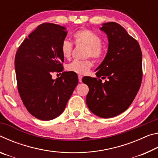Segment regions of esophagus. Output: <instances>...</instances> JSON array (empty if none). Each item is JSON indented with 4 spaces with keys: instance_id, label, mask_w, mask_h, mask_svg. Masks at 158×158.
<instances>
[{
    "instance_id": "1",
    "label": "esophagus",
    "mask_w": 158,
    "mask_h": 158,
    "mask_svg": "<svg viewBox=\"0 0 158 158\" xmlns=\"http://www.w3.org/2000/svg\"><path fill=\"white\" fill-rule=\"evenodd\" d=\"M78 79H79V82H81L82 76L81 75V74H79V75H78Z\"/></svg>"
}]
</instances>
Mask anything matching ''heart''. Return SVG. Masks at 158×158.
I'll use <instances>...</instances> for the list:
<instances>
[{
	"label": "heart",
	"instance_id": "1",
	"mask_svg": "<svg viewBox=\"0 0 158 158\" xmlns=\"http://www.w3.org/2000/svg\"><path fill=\"white\" fill-rule=\"evenodd\" d=\"M73 37L77 44H82L87 47L85 49V57L91 56L95 59H100L102 58L105 47L101 43V38L97 33L89 29H80L74 33ZM73 49V44L68 40H63L60 46L61 54L63 58L68 59L70 58ZM93 66V62L90 59L84 60H74L67 65V69L72 73L84 74L87 73Z\"/></svg>",
	"mask_w": 158,
	"mask_h": 158
}]
</instances>
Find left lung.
<instances>
[{"label":"left lung","mask_w":158,"mask_h":158,"mask_svg":"<svg viewBox=\"0 0 158 158\" xmlns=\"http://www.w3.org/2000/svg\"><path fill=\"white\" fill-rule=\"evenodd\" d=\"M100 30L108 37V51L96 68L98 78L87 77L89 88L86 105L100 118H109L124 112L139 90L142 80V53L138 42L116 22L102 24Z\"/></svg>","instance_id":"1"}]
</instances>
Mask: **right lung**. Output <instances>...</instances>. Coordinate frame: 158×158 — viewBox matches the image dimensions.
I'll list each match as a JSON object with an SVG mask.
<instances>
[{
	"instance_id": "add662e5",
	"label": "right lung",
	"mask_w": 158,
	"mask_h": 158,
	"mask_svg": "<svg viewBox=\"0 0 158 158\" xmlns=\"http://www.w3.org/2000/svg\"><path fill=\"white\" fill-rule=\"evenodd\" d=\"M67 34L64 26L42 23L16 53L15 66L21 99L29 113L42 121H50L63 113L79 82L70 72L52 79L53 73L63 70L60 46Z\"/></svg>"
}]
</instances>
